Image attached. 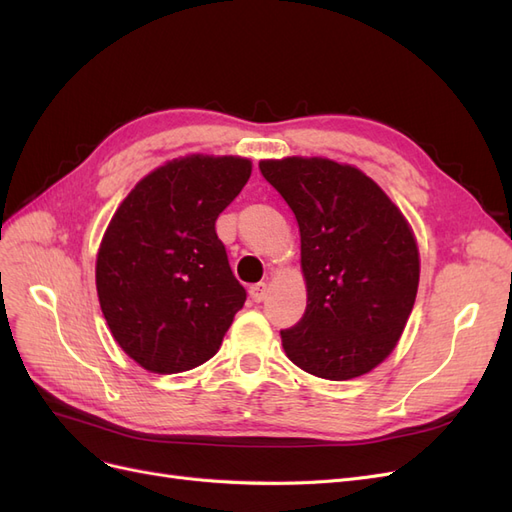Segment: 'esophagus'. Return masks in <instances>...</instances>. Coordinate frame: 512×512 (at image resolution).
Segmentation results:
<instances>
[{
	"instance_id": "esophagus-1",
	"label": "esophagus",
	"mask_w": 512,
	"mask_h": 512,
	"mask_svg": "<svg viewBox=\"0 0 512 512\" xmlns=\"http://www.w3.org/2000/svg\"><path fill=\"white\" fill-rule=\"evenodd\" d=\"M267 284H254L252 288H250V299L254 301V303H262L267 299Z\"/></svg>"
}]
</instances>
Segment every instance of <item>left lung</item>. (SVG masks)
Returning a JSON list of instances; mask_svg holds the SVG:
<instances>
[{
	"instance_id": "obj_1",
	"label": "left lung",
	"mask_w": 512,
	"mask_h": 512,
	"mask_svg": "<svg viewBox=\"0 0 512 512\" xmlns=\"http://www.w3.org/2000/svg\"><path fill=\"white\" fill-rule=\"evenodd\" d=\"M292 209L307 288L282 331L288 359L324 380H352L389 356L414 307L421 260L404 213L363 170L327 158L262 160Z\"/></svg>"
}]
</instances>
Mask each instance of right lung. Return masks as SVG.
I'll use <instances>...</instances> for the list:
<instances>
[{"label": "right lung", "mask_w": 512, "mask_h": 512, "mask_svg": "<svg viewBox=\"0 0 512 512\" xmlns=\"http://www.w3.org/2000/svg\"><path fill=\"white\" fill-rule=\"evenodd\" d=\"M252 162L192 156L151 170L123 198L96 260L102 314L115 342L153 374H179L220 350L245 288L215 232Z\"/></svg>", "instance_id": "add662e5"}]
</instances>
